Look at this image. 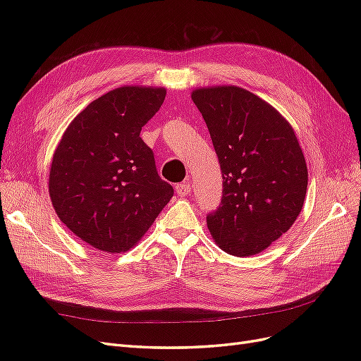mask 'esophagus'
<instances>
[{
  "label": "esophagus",
  "instance_id": "esophagus-1",
  "mask_svg": "<svg viewBox=\"0 0 361 361\" xmlns=\"http://www.w3.org/2000/svg\"><path fill=\"white\" fill-rule=\"evenodd\" d=\"M174 190H176V194L179 195V197H187L191 191V183H190V180H185L182 183H178Z\"/></svg>",
  "mask_w": 361,
  "mask_h": 361
}]
</instances>
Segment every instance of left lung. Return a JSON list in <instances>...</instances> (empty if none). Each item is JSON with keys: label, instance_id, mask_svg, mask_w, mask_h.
I'll list each match as a JSON object with an SVG mask.
<instances>
[{"label": "left lung", "instance_id": "1", "mask_svg": "<svg viewBox=\"0 0 361 361\" xmlns=\"http://www.w3.org/2000/svg\"><path fill=\"white\" fill-rule=\"evenodd\" d=\"M220 161L221 206L206 216L226 253L247 257L286 233L302 209L307 166L288 120L259 96L236 85L191 93Z\"/></svg>", "mask_w": 361, "mask_h": 361}]
</instances>
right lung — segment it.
I'll return each mask as SVG.
<instances>
[{
    "mask_svg": "<svg viewBox=\"0 0 361 361\" xmlns=\"http://www.w3.org/2000/svg\"><path fill=\"white\" fill-rule=\"evenodd\" d=\"M164 87L123 85L90 102L64 130L49 170L60 220L105 253L133 248L173 197L154 152L140 137L157 114Z\"/></svg>",
    "mask_w": 361,
    "mask_h": 361,
    "instance_id": "right-lung-1",
    "label": "right lung"
}]
</instances>
